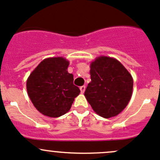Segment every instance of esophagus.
Here are the masks:
<instances>
[{
  "instance_id": "obj_1",
  "label": "esophagus",
  "mask_w": 160,
  "mask_h": 160,
  "mask_svg": "<svg viewBox=\"0 0 160 160\" xmlns=\"http://www.w3.org/2000/svg\"><path fill=\"white\" fill-rule=\"evenodd\" d=\"M80 90H81V92L84 93V92H85V85H82V86H81L80 87Z\"/></svg>"
}]
</instances>
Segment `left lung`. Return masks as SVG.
Masks as SVG:
<instances>
[{"label":"left lung","mask_w":160,"mask_h":160,"mask_svg":"<svg viewBox=\"0 0 160 160\" xmlns=\"http://www.w3.org/2000/svg\"><path fill=\"white\" fill-rule=\"evenodd\" d=\"M90 68L91 82L85 92L86 99L99 116H117L132 97V75L119 61L108 57L96 58Z\"/></svg>","instance_id":"1"}]
</instances>
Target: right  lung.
<instances>
[{"label": "right lung", "mask_w": 160, "mask_h": 160, "mask_svg": "<svg viewBox=\"0 0 160 160\" xmlns=\"http://www.w3.org/2000/svg\"><path fill=\"white\" fill-rule=\"evenodd\" d=\"M68 65L63 58H47L28 77V96L43 115L58 118L65 114L80 93L79 88L73 83V75L68 72Z\"/></svg>", "instance_id": "right-lung-1"}]
</instances>
